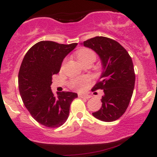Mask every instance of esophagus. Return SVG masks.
Listing matches in <instances>:
<instances>
[{
  "instance_id": "obj_1",
  "label": "esophagus",
  "mask_w": 157,
  "mask_h": 157,
  "mask_svg": "<svg viewBox=\"0 0 157 157\" xmlns=\"http://www.w3.org/2000/svg\"><path fill=\"white\" fill-rule=\"evenodd\" d=\"M79 97H80V98H83V99H89L91 96H89V95H84V94H79L78 95Z\"/></svg>"
}]
</instances>
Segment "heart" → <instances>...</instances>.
Listing matches in <instances>:
<instances>
[{
  "label": "heart",
  "mask_w": 157,
  "mask_h": 157,
  "mask_svg": "<svg viewBox=\"0 0 157 157\" xmlns=\"http://www.w3.org/2000/svg\"><path fill=\"white\" fill-rule=\"evenodd\" d=\"M76 57L79 63L82 66L86 64H92L97 58V55L94 50L89 48H81L77 50ZM90 79L89 77H80V78H74L70 81V86L71 89L80 91L85 89L88 83L89 82Z\"/></svg>",
  "instance_id": "heart-1"
}]
</instances>
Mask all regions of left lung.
I'll use <instances>...</instances> for the list:
<instances>
[{"instance_id": "8db88e82", "label": "left lung", "mask_w": 157, "mask_h": 157, "mask_svg": "<svg viewBox=\"0 0 157 157\" xmlns=\"http://www.w3.org/2000/svg\"><path fill=\"white\" fill-rule=\"evenodd\" d=\"M100 56L102 72L93 91L103 90L102 107L92 113L104 122L118 120L125 112L132 97L135 83L134 65L131 56L117 41L105 37H95L83 42Z\"/></svg>"}]
</instances>
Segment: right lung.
<instances>
[{
    "mask_svg": "<svg viewBox=\"0 0 157 157\" xmlns=\"http://www.w3.org/2000/svg\"><path fill=\"white\" fill-rule=\"evenodd\" d=\"M77 45L40 41L23 57L18 73L20 94L32 117L46 127L62 125L68 119L71 102L77 97L70 91L55 95L50 87L52 75L60 71L65 57Z\"/></svg>",
    "mask_w": 157,
    "mask_h": 157,
    "instance_id": "obj_1",
    "label": "right lung"
}]
</instances>
